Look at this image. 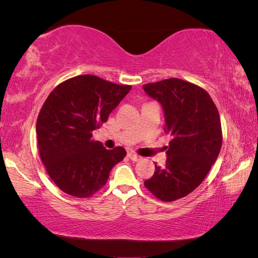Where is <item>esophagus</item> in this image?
<instances>
[{
  "instance_id": "1",
  "label": "esophagus",
  "mask_w": 258,
  "mask_h": 258,
  "mask_svg": "<svg viewBox=\"0 0 258 258\" xmlns=\"http://www.w3.org/2000/svg\"><path fill=\"white\" fill-rule=\"evenodd\" d=\"M127 157L128 158L131 159V160H133V161H139V160H141L142 158L140 156H138L137 154H133V152H128L127 154Z\"/></svg>"
}]
</instances>
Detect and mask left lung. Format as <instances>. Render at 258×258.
<instances>
[{"label":"left lung","mask_w":258,"mask_h":258,"mask_svg":"<svg viewBox=\"0 0 258 258\" xmlns=\"http://www.w3.org/2000/svg\"><path fill=\"white\" fill-rule=\"evenodd\" d=\"M143 90L163 108L165 133L173 138L166 164H155L145 185L163 202H174L200 185L215 164L222 147L220 115L206 91L178 78L150 83Z\"/></svg>","instance_id":"obj_1"}]
</instances>
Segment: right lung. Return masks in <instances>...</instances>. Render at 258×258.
Wrapping results in <instances>:
<instances>
[{"label": "right lung", "mask_w": 258, "mask_h": 258, "mask_svg": "<svg viewBox=\"0 0 258 258\" xmlns=\"http://www.w3.org/2000/svg\"><path fill=\"white\" fill-rule=\"evenodd\" d=\"M131 89L81 75L61 83L45 100L36 124L38 150L47 174L64 194L91 197L124 159L123 147L107 150L93 141L92 132L107 121Z\"/></svg>", "instance_id": "obj_1"}]
</instances>
